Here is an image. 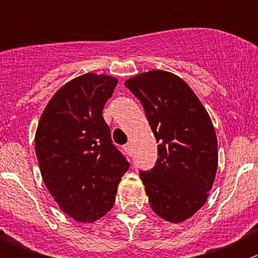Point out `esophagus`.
<instances>
[{
    "instance_id": "34e87169",
    "label": "esophagus",
    "mask_w": 258,
    "mask_h": 258,
    "mask_svg": "<svg viewBox=\"0 0 258 258\" xmlns=\"http://www.w3.org/2000/svg\"><path fill=\"white\" fill-rule=\"evenodd\" d=\"M124 150H126V152L131 153V151H132V145H131V142H128V144L124 145Z\"/></svg>"
}]
</instances>
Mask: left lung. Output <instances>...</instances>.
I'll use <instances>...</instances> for the list:
<instances>
[{
	"mask_svg": "<svg viewBox=\"0 0 258 258\" xmlns=\"http://www.w3.org/2000/svg\"><path fill=\"white\" fill-rule=\"evenodd\" d=\"M124 86L141 101L158 142V158L140 171L151 209L170 222L194 216L206 202L217 171V137L206 108L183 80L162 70Z\"/></svg>",
	"mask_w": 258,
	"mask_h": 258,
	"instance_id": "left-lung-1",
	"label": "left lung"
}]
</instances>
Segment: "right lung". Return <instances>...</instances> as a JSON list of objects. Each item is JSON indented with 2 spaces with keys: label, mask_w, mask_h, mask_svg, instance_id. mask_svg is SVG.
<instances>
[{
  "label": "right lung",
  "mask_w": 258,
  "mask_h": 258,
  "mask_svg": "<svg viewBox=\"0 0 258 258\" xmlns=\"http://www.w3.org/2000/svg\"><path fill=\"white\" fill-rule=\"evenodd\" d=\"M117 79L82 75L62 86L42 112L35 148L46 187L66 215L95 222L112 209L130 167L116 148L102 110Z\"/></svg>",
  "instance_id": "obj_1"
}]
</instances>
